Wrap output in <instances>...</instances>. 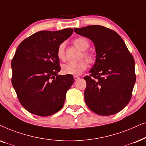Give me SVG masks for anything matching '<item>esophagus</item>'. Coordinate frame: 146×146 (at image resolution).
<instances>
[{
	"label": "esophagus",
	"mask_w": 146,
	"mask_h": 146,
	"mask_svg": "<svg viewBox=\"0 0 146 146\" xmlns=\"http://www.w3.org/2000/svg\"><path fill=\"white\" fill-rule=\"evenodd\" d=\"M73 78H74L75 81H77V80H78V79L80 78V77H79V76H77V75H75V76L73 77Z\"/></svg>",
	"instance_id": "1"
}]
</instances>
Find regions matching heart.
Wrapping results in <instances>:
<instances>
[{
	"instance_id": "1",
	"label": "heart",
	"mask_w": 146,
	"mask_h": 146,
	"mask_svg": "<svg viewBox=\"0 0 146 146\" xmlns=\"http://www.w3.org/2000/svg\"><path fill=\"white\" fill-rule=\"evenodd\" d=\"M73 44L83 51V57L90 64H93L96 62V55L90 51L86 50L89 47V41L87 38L80 36L75 38L73 40ZM57 57L61 60L64 61L65 59V43L62 42L59 45L57 50ZM88 66V63L86 60L82 59L77 62H71V63H66L62 66V72L64 74H69L73 75H79L85 71Z\"/></svg>"
}]
</instances>
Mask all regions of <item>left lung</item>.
I'll return each instance as SVG.
<instances>
[{
    "label": "left lung",
    "instance_id": "left-lung-1",
    "mask_svg": "<svg viewBox=\"0 0 146 146\" xmlns=\"http://www.w3.org/2000/svg\"><path fill=\"white\" fill-rule=\"evenodd\" d=\"M92 40L96 61L86 75L85 101L100 115H113L123 110L131 98L136 80L135 61L125 42L115 31L101 25L74 29Z\"/></svg>",
    "mask_w": 146,
    "mask_h": 146
}]
</instances>
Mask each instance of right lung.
I'll list each match as a JSON object with an SVG mask.
<instances>
[{
    "mask_svg": "<svg viewBox=\"0 0 146 146\" xmlns=\"http://www.w3.org/2000/svg\"><path fill=\"white\" fill-rule=\"evenodd\" d=\"M73 32V29L38 31L17 48L11 61V81L21 104L31 113L46 117L63 108L74 79L57 75L61 67L57 50Z\"/></svg>",
    "mask_w": 146,
    "mask_h": 146,
    "instance_id": "1",
    "label": "right lung"
}]
</instances>
